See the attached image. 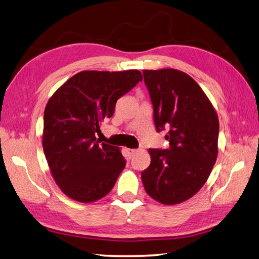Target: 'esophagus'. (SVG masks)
<instances>
[{
  "mask_svg": "<svg viewBox=\"0 0 259 259\" xmlns=\"http://www.w3.org/2000/svg\"><path fill=\"white\" fill-rule=\"evenodd\" d=\"M126 151H127V153H128L130 155H133V154L136 152L135 149H126Z\"/></svg>",
  "mask_w": 259,
  "mask_h": 259,
  "instance_id": "1",
  "label": "esophagus"
}]
</instances>
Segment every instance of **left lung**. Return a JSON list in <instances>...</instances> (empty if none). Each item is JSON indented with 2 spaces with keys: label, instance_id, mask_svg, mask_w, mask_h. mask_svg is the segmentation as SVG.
<instances>
[{
  "label": "left lung",
  "instance_id": "obj_1",
  "mask_svg": "<svg viewBox=\"0 0 259 259\" xmlns=\"http://www.w3.org/2000/svg\"><path fill=\"white\" fill-rule=\"evenodd\" d=\"M157 132L168 130L169 149H149L142 171L145 192L174 205L194 196L206 183L218 157L219 119L196 81L174 69L144 70Z\"/></svg>",
  "mask_w": 259,
  "mask_h": 259
}]
</instances>
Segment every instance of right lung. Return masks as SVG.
I'll use <instances>...</instances> for the list:
<instances>
[{
  "instance_id": "add662e5",
  "label": "right lung",
  "mask_w": 259,
  "mask_h": 259,
  "mask_svg": "<svg viewBox=\"0 0 259 259\" xmlns=\"http://www.w3.org/2000/svg\"><path fill=\"white\" fill-rule=\"evenodd\" d=\"M140 81L138 70L82 71L48 100L44 153L57 186L70 198L91 203L114 187L126 161L117 146L100 143L96 135L113 116L117 100Z\"/></svg>"
}]
</instances>
